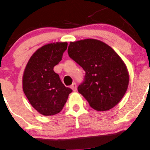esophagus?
I'll list each match as a JSON object with an SVG mask.
<instances>
[{
  "label": "esophagus",
  "mask_w": 150,
  "mask_h": 150,
  "mask_svg": "<svg viewBox=\"0 0 150 150\" xmlns=\"http://www.w3.org/2000/svg\"><path fill=\"white\" fill-rule=\"evenodd\" d=\"M70 87H71V89L74 91V92H75V91L77 90V84L75 83H72V84L71 85Z\"/></svg>",
  "instance_id": "obj_1"
}]
</instances>
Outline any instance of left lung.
<instances>
[{
	"label": "left lung",
	"mask_w": 150,
	"mask_h": 150,
	"mask_svg": "<svg viewBox=\"0 0 150 150\" xmlns=\"http://www.w3.org/2000/svg\"><path fill=\"white\" fill-rule=\"evenodd\" d=\"M68 54L86 72L78 90L92 109L107 111L119 103L127 90L129 76L126 64L112 47L88 38L70 42Z\"/></svg>",
	"instance_id": "left-lung-1"
}]
</instances>
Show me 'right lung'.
I'll list each match as a JSON object with an SVG mask.
<instances>
[{
  "mask_svg": "<svg viewBox=\"0 0 150 150\" xmlns=\"http://www.w3.org/2000/svg\"><path fill=\"white\" fill-rule=\"evenodd\" d=\"M67 49V42L46 44L31 56L24 69L23 92L33 108L43 115L59 113L72 92L53 70Z\"/></svg>",
  "mask_w": 150,
  "mask_h": 150,
  "instance_id": "1",
  "label": "right lung"
}]
</instances>
